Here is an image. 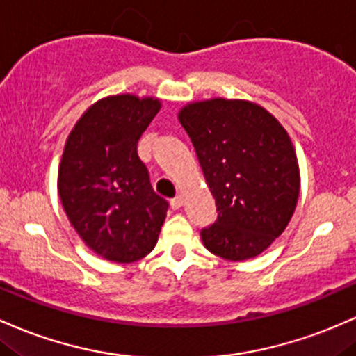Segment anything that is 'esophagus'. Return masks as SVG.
<instances>
[{
	"label": "esophagus",
	"instance_id": "esophagus-1",
	"mask_svg": "<svg viewBox=\"0 0 356 356\" xmlns=\"http://www.w3.org/2000/svg\"><path fill=\"white\" fill-rule=\"evenodd\" d=\"M182 204H184V197H182V196H177V197L170 199V208L172 209H179Z\"/></svg>",
	"mask_w": 356,
	"mask_h": 356
}]
</instances>
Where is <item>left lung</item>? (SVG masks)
<instances>
[{
    "mask_svg": "<svg viewBox=\"0 0 356 356\" xmlns=\"http://www.w3.org/2000/svg\"><path fill=\"white\" fill-rule=\"evenodd\" d=\"M179 121L216 199L218 220L201 232L204 247L233 261L260 255L298 204L300 175L287 131L259 104L225 97L186 104Z\"/></svg>",
    "mask_w": 356,
    "mask_h": 356,
    "instance_id": "obj_1",
    "label": "left lung"
}]
</instances>
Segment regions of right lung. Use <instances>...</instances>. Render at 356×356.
Returning <instances> with one entry per match:
<instances>
[{
	"instance_id": "1",
	"label": "right lung",
	"mask_w": 356,
	"mask_h": 356,
	"mask_svg": "<svg viewBox=\"0 0 356 356\" xmlns=\"http://www.w3.org/2000/svg\"><path fill=\"white\" fill-rule=\"evenodd\" d=\"M160 109L157 97L96 101L65 142L58 196L70 225L92 252L116 264L148 255L169 202L154 193L136 143Z\"/></svg>"
}]
</instances>
